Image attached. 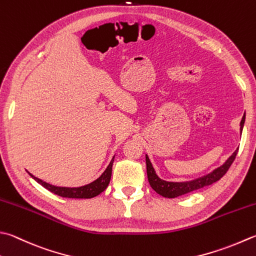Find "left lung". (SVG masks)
<instances>
[{"label": "left lung", "mask_w": 256, "mask_h": 256, "mask_svg": "<svg viewBox=\"0 0 256 256\" xmlns=\"http://www.w3.org/2000/svg\"><path fill=\"white\" fill-rule=\"evenodd\" d=\"M244 122H245V114L243 115L242 121H241V132L244 126ZM238 151V148L228 158V161L225 162L222 166L214 170L212 173H210L200 178L193 180V181L182 182V183L166 182L160 178L156 175V173H155L154 168L152 166V163L150 162V158L146 155V156H145V161H146V172H148V183L155 192L168 198H174L181 196V195H184V194L191 193L193 191H196V190L208 186V185H211L216 181H218L220 178H222L225 175V173L228 171V168L232 165V163L234 162L235 158H236Z\"/></svg>", "instance_id": "obj_1"}]
</instances>
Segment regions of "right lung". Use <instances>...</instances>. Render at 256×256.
<instances>
[{"instance_id": "1", "label": "right lung", "mask_w": 256, "mask_h": 256, "mask_svg": "<svg viewBox=\"0 0 256 256\" xmlns=\"http://www.w3.org/2000/svg\"><path fill=\"white\" fill-rule=\"evenodd\" d=\"M113 161L114 158H112V161L110 162L106 170L103 172V174L100 176L98 180H95L94 182L90 183L88 185H84V186L81 188H60V186H54V185L48 184L46 182H43L42 180H40L38 178L33 176L31 173H28L31 176L44 186L46 190H48L50 192H52L56 195H60L62 198H91L96 196L100 193H102L105 188H108V185L110 183V180H111V175H112V166H113Z\"/></svg>"}]
</instances>
